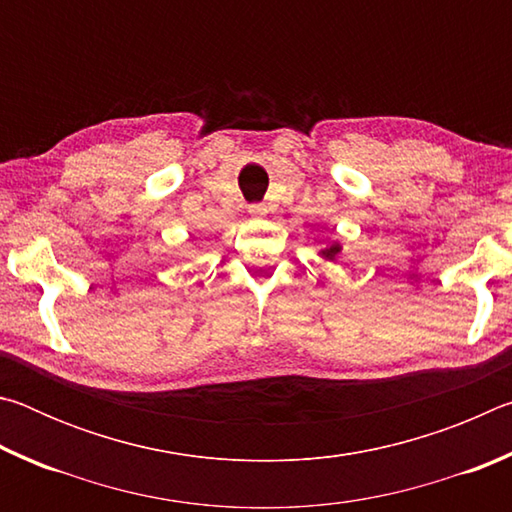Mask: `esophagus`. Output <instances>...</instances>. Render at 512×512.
Instances as JSON below:
<instances>
[{"label": "esophagus", "instance_id": "obj_1", "mask_svg": "<svg viewBox=\"0 0 512 512\" xmlns=\"http://www.w3.org/2000/svg\"><path fill=\"white\" fill-rule=\"evenodd\" d=\"M248 212H250V216H253V219H264L268 210H266V205L257 203V205H250V207H248Z\"/></svg>", "mask_w": 512, "mask_h": 512}]
</instances>
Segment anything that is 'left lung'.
I'll return each mask as SVG.
<instances>
[{
	"instance_id": "8db88e82",
	"label": "left lung",
	"mask_w": 512,
	"mask_h": 512,
	"mask_svg": "<svg viewBox=\"0 0 512 512\" xmlns=\"http://www.w3.org/2000/svg\"><path fill=\"white\" fill-rule=\"evenodd\" d=\"M341 250H343V246L339 244V241H332V244H329V246L320 248L318 255L323 257L325 262H336V259H339V255H341Z\"/></svg>"
}]
</instances>
